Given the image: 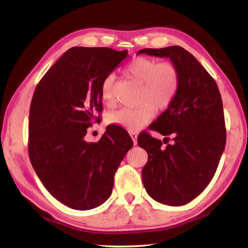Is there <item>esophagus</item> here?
<instances>
[{
    "label": "esophagus",
    "instance_id": "esophagus-1",
    "mask_svg": "<svg viewBox=\"0 0 248 248\" xmlns=\"http://www.w3.org/2000/svg\"><path fill=\"white\" fill-rule=\"evenodd\" d=\"M130 137H131V139H133V141H134V144L135 145L137 144V134H136V133H130Z\"/></svg>",
    "mask_w": 248,
    "mask_h": 248
}]
</instances>
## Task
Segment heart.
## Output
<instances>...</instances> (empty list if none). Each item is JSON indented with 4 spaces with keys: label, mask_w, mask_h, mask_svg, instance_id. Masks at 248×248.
<instances>
[{
    "label": "heart",
    "mask_w": 248,
    "mask_h": 248,
    "mask_svg": "<svg viewBox=\"0 0 248 248\" xmlns=\"http://www.w3.org/2000/svg\"><path fill=\"white\" fill-rule=\"evenodd\" d=\"M125 73L129 78L141 83L137 108H122L111 113L109 122L128 130H138L155 117L156 109H165L173 102L180 85L178 67L171 62L137 57L126 66ZM113 77L108 76L102 84V99L105 105L114 104Z\"/></svg>",
    "instance_id": "b5f03b06"
}]
</instances>
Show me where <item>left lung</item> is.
I'll return each mask as SVG.
<instances>
[{
  "label": "left lung",
  "instance_id": "left-lung-1",
  "mask_svg": "<svg viewBox=\"0 0 248 248\" xmlns=\"http://www.w3.org/2000/svg\"><path fill=\"white\" fill-rule=\"evenodd\" d=\"M169 58L180 73L173 102L150 125L165 136L155 139L146 131L138 145L148 153L142 169L146 193L159 203L179 206L198 197L216 172L226 144L223 102L215 80L193 54L180 46L142 49L138 52Z\"/></svg>",
  "mask_w": 248,
  "mask_h": 248
}]
</instances>
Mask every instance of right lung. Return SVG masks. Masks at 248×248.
I'll use <instances>...</instances> for the list:
<instances>
[{"mask_svg":"<svg viewBox=\"0 0 248 248\" xmlns=\"http://www.w3.org/2000/svg\"><path fill=\"white\" fill-rule=\"evenodd\" d=\"M127 50L68 49L38 82L29 117V156L55 199L80 211L97 208L112 193L114 174L134 142L109 125L98 142L84 140L103 110L102 84Z\"/></svg>","mask_w":248,"mask_h":248,"instance_id":"right-lung-1","label":"right lung"}]
</instances>
